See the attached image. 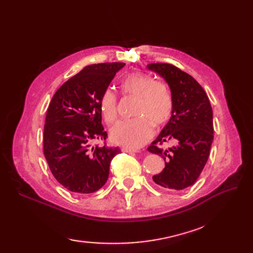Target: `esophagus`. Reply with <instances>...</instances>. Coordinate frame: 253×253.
Wrapping results in <instances>:
<instances>
[{
    "instance_id": "obj_1",
    "label": "esophagus",
    "mask_w": 253,
    "mask_h": 253,
    "mask_svg": "<svg viewBox=\"0 0 253 253\" xmlns=\"http://www.w3.org/2000/svg\"><path fill=\"white\" fill-rule=\"evenodd\" d=\"M122 152H125V153H128V154H134V153H137L138 151H136V150H131V149H126V148H124L122 149Z\"/></svg>"
}]
</instances>
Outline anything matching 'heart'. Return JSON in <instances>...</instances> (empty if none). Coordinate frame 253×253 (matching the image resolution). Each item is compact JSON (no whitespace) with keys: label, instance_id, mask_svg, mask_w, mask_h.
Segmentation results:
<instances>
[{"label":"heart","instance_id":"heart-1","mask_svg":"<svg viewBox=\"0 0 253 253\" xmlns=\"http://www.w3.org/2000/svg\"><path fill=\"white\" fill-rule=\"evenodd\" d=\"M120 87L125 96L137 97L134 119L119 121L111 129L114 143L136 150L147 143L154 134L155 126H163L170 121L174 111V100L169 85L155 80L152 75L132 72L121 80ZM103 120L112 125L118 117V97L111 88L105 89L100 98Z\"/></svg>","mask_w":253,"mask_h":253}]
</instances>
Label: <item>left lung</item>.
Instances as JSON below:
<instances>
[{
  "label": "left lung",
  "instance_id": "obj_1",
  "mask_svg": "<svg viewBox=\"0 0 253 253\" xmlns=\"http://www.w3.org/2000/svg\"><path fill=\"white\" fill-rule=\"evenodd\" d=\"M148 68L168 82L174 100L170 121L148 148L150 153L162 156L166 164L153 180L165 189H186L200 177L210 154L214 128L209 98L200 83L178 67L152 63ZM165 142L173 145L164 148Z\"/></svg>",
  "mask_w": 253,
  "mask_h": 253
}]
</instances>
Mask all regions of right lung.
Here are the masks:
<instances>
[{
	"label": "right lung",
	"instance_id": "obj_1",
	"mask_svg": "<svg viewBox=\"0 0 253 253\" xmlns=\"http://www.w3.org/2000/svg\"><path fill=\"white\" fill-rule=\"evenodd\" d=\"M120 62L88 65L68 79L53 95L45 117L43 151L49 169L64 188L78 194L94 193L109 178L112 159L119 148H90L94 139L105 140L100 98Z\"/></svg>",
	"mask_w": 253,
	"mask_h": 253
}]
</instances>
